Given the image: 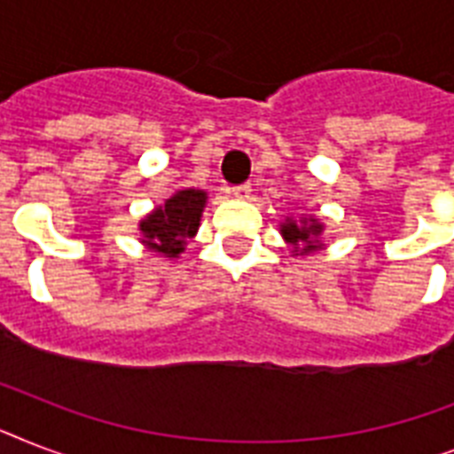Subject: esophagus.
<instances>
[{"label": "esophagus", "mask_w": 454, "mask_h": 454, "mask_svg": "<svg viewBox=\"0 0 454 454\" xmlns=\"http://www.w3.org/2000/svg\"><path fill=\"white\" fill-rule=\"evenodd\" d=\"M233 198H238V200H247L249 195H252V185L249 184H242V185H233Z\"/></svg>", "instance_id": "34e87169"}]
</instances>
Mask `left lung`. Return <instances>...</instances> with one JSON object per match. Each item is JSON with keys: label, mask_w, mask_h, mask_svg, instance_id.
Here are the masks:
<instances>
[{"label": "left lung", "mask_w": 454, "mask_h": 454, "mask_svg": "<svg viewBox=\"0 0 454 454\" xmlns=\"http://www.w3.org/2000/svg\"><path fill=\"white\" fill-rule=\"evenodd\" d=\"M320 231H323V226L320 223H316V221L310 219V226L303 221V223H294V221H285L283 223V235L285 240L292 242L294 247H299L301 245V254H309V252H313V249H317V245L313 242V238H317L320 235ZM297 252V249H294Z\"/></svg>", "instance_id": "1"}]
</instances>
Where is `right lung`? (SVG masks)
Segmentation results:
<instances>
[{
    "label": "right lung",
    "mask_w": 454,
    "mask_h": 454,
    "mask_svg": "<svg viewBox=\"0 0 454 454\" xmlns=\"http://www.w3.org/2000/svg\"><path fill=\"white\" fill-rule=\"evenodd\" d=\"M205 200V192L192 191V188L171 195L164 207H157L151 216L141 221L145 245L155 252H162L164 256L181 254L185 242L198 233Z\"/></svg>",
    "instance_id": "obj_1"
}]
</instances>
